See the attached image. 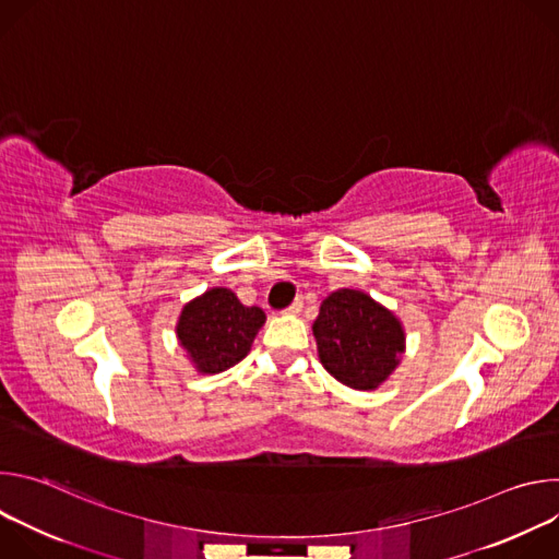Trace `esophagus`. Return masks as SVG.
<instances>
[{
	"instance_id": "1",
	"label": "esophagus",
	"mask_w": 559,
	"mask_h": 559,
	"mask_svg": "<svg viewBox=\"0 0 559 559\" xmlns=\"http://www.w3.org/2000/svg\"><path fill=\"white\" fill-rule=\"evenodd\" d=\"M300 309H302V298H296V300L287 307V313L296 316V313H300Z\"/></svg>"
}]
</instances>
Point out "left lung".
Returning a JSON list of instances; mask_svg holds the SVG:
<instances>
[{
	"label": "left lung",
	"mask_w": 559,
	"mask_h": 559,
	"mask_svg": "<svg viewBox=\"0 0 559 559\" xmlns=\"http://www.w3.org/2000/svg\"><path fill=\"white\" fill-rule=\"evenodd\" d=\"M311 330L323 367L358 391L378 389L405 354L403 323L358 289L332 292Z\"/></svg>",
	"instance_id": "obj_1"
}]
</instances>
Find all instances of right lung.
<instances>
[{
  "label": "right lung",
  "instance_id": "right-lung-1",
  "mask_svg": "<svg viewBox=\"0 0 559 559\" xmlns=\"http://www.w3.org/2000/svg\"><path fill=\"white\" fill-rule=\"evenodd\" d=\"M265 323L261 307H246L227 287H212L190 300L177 336L199 373H221L241 362Z\"/></svg>",
  "mask_w": 559,
  "mask_h": 559
}]
</instances>
